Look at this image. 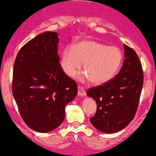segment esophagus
Listing matches in <instances>:
<instances>
[{"label":"esophagus","mask_w":156,"mask_h":156,"mask_svg":"<svg viewBox=\"0 0 156 156\" xmlns=\"http://www.w3.org/2000/svg\"><path fill=\"white\" fill-rule=\"evenodd\" d=\"M78 96H86V91L82 86H78Z\"/></svg>","instance_id":"1"}]
</instances>
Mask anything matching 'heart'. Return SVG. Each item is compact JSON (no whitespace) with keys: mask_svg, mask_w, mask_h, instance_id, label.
Instances as JSON below:
<instances>
[{"mask_svg":"<svg viewBox=\"0 0 156 156\" xmlns=\"http://www.w3.org/2000/svg\"><path fill=\"white\" fill-rule=\"evenodd\" d=\"M122 62V54L119 48L96 41L83 40L75 48H65L62 52L60 65L67 75L74 77L84 63L85 73L81 75V79H89L93 84L101 85L115 76Z\"/></svg>","mask_w":156,"mask_h":156,"instance_id":"heart-1","label":"heart"}]
</instances>
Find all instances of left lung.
<instances>
[{"instance_id":"1","label":"left lung","mask_w":156,"mask_h":156,"mask_svg":"<svg viewBox=\"0 0 156 156\" xmlns=\"http://www.w3.org/2000/svg\"><path fill=\"white\" fill-rule=\"evenodd\" d=\"M123 46L125 59L119 73L108 82L87 92L97 105L96 114L90 120L103 133H115L130 123L143 87L144 73L139 57L133 49Z\"/></svg>"}]
</instances>
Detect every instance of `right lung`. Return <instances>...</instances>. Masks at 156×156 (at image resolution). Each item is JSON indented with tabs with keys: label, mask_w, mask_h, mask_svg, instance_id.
Masks as SVG:
<instances>
[{
	"label": "right lung",
	"mask_w": 156,
	"mask_h": 156,
	"mask_svg": "<svg viewBox=\"0 0 156 156\" xmlns=\"http://www.w3.org/2000/svg\"><path fill=\"white\" fill-rule=\"evenodd\" d=\"M56 32H45L25 44L13 67L12 95L23 120L41 133L63 122L65 107L78 94L74 80L63 72Z\"/></svg>",
	"instance_id": "obj_1"
}]
</instances>
